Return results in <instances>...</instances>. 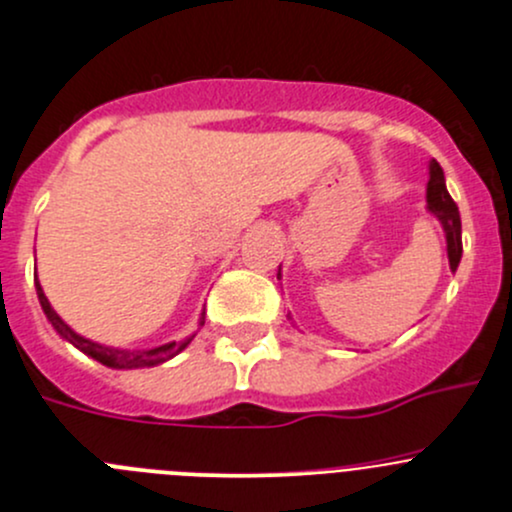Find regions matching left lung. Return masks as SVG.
I'll return each mask as SVG.
<instances>
[{"instance_id":"8db88e82","label":"left lung","mask_w":512,"mask_h":512,"mask_svg":"<svg viewBox=\"0 0 512 512\" xmlns=\"http://www.w3.org/2000/svg\"><path fill=\"white\" fill-rule=\"evenodd\" d=\"M427 210L442 222L444 234H447L449 266H452V271H456V266H459L461 261V217H459V207H456L452 195L447 192V185H444V170L437 161L430 163ZM278 280H280V268H278Z\"/></svg>"}]
</instances>
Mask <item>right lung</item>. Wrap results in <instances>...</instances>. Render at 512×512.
<instances>
[{"label":"right lung","mask_w":512,"mask_h":512,"mask_svg":"<svg viewBox=\"0 0 512 512\" xmlns=\"http://www.w3.org/2000/svg\"><path fill=\"white\" fill-rule=\"evenodd\" d=\"M36 293H38V302H41L43 312H46L48 322L53 324V329H56L60 337H63L65 342L78 346L82 354H87L90 359L100 361V364L109 366V368H144V366L163 364V361L173 359L175 354H180V351H183L185 346L192 342V337H195V334H192V337L185 339V342H168L163 346H153V349H139V351L114 349V346H104V344L92 342V339L80 337L78 332H73L68 324L60 320V315L56 310H53L51 302H48V298H46V293H43L38 278H36ZM202 324H205V312H202V317H200V327H202Z\"/></svg>","instance_id":"1"}]
</instances>
